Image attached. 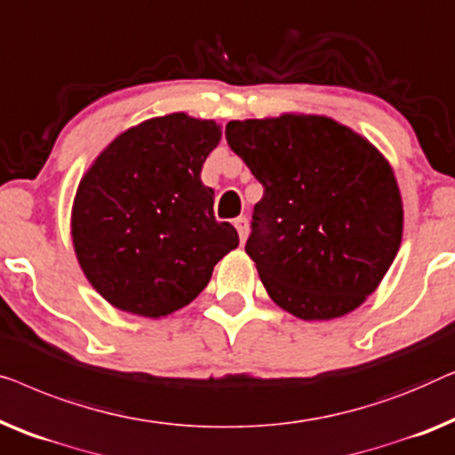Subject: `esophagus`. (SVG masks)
Here are the masks:
<instances>
[{
	"mask_svg": "<svg viewBox=\"0 0 455 455\" xmlns=\"http://www.w3.org/2000/svg\"><path fill=\"white\" fill-rule=\"evenodd\" d=\"M235 228H236V233H239L241 243L245 241L247 233H249V222H247L245 216H239V219H235Z\"/></svg>",
	"mask_w": 455,
	"mask_h": 455,
	"instance_id": "1",
	"label": "esophagus"
}]
</instances>
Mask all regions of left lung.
Here are the masks:
<instances>
[{"instance_id":"1","label":"left lung","mask_w":455,"mask_h":455,"mask_svg":"<svg viewBox=\"0 0 455 455\" xmlns=\"http://www.w3.org/2000/svg\"><path fill=\"white\" fill-rule=\"evenodd\" d=\"M225 133L264 188L245 251L274 303L305 322L356 309L400 249L404 214L392 166L319 115L228 121Z\"/></svg>"}]
</instances>
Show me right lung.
<instances>
[{
  "label": "right lung",
  "instance_id": "obj_1",
  "mask_svg": "<svg viewBox=\"0 0 455 455\" xmlns=\"http://www.w3.org/2000/svg\"><path fill=\"white\" fill-rule=\"evenodd\" d=\"M220 140L214 121L185 113L115 138L80 181L72 236L86 278L113 307L144 317L181 309L239 245L214 216L202 164Z\"/></svg>",
  "mask_w": 455,
  "mask_h": 455
}]
</instances>
